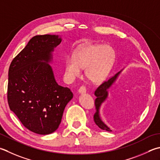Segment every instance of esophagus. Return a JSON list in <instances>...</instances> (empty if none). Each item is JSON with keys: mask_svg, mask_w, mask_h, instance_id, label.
<instances>
[{"mask_svg": "<svg viewBox=\"0 0 160 160\" xmlns=\"http://www.w3.org/2000/svg\"><path fill=\"white\" fill-rule=\"evenodd\" d=\"M86 92H87V89L84 86L80 87L79 89H78V92H79V93H86Z\"/></svg>", "mask_w": 160, "mask_h": 160, "instance_id": "34e87169", "label": "esophagus"}]
</instances>
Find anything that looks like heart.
Instances as JSON below:
<instances>
[{
    "label": "heart",
    "instance_id": "heart-1",
    "mask_svg": "<svg viewBox=\"0 0 160 160\" xmlns=\"http://www.w3.org/2000/svg\"><path fill=\"white\" fill-rule=\"evenodd\" d=\"M116 60V52L112 46L89 44L75 51L64 64V75L68 82H72L85 68V76L94 83L105 81L110 73Z\"/></svg>",
    "mask_w": 160,
    "mask_h": 160
}]
</instances>
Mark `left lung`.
<instances>
[{"mask_svg": "<svg viewBox=\"0 0 160 160\" xmlns=\"http://www.w3.org/2000/svg\"><path fill=\"white\" fill-rule=\"evenodd\" d=\"M122 71L123 70L118 72L114 76L112 77L111 78H109L108 80L105 81V82L101 84V85L96 89L94 93L95 96H96V98L95 100V106L96 111V113L94 114V116H93V119H94L95 123L101 128V129L108 131V132H112V130L102 121L101 117V115H100V108H101L102 103L104 102L105 100L108 98V89L110 88L112 84L116 82V80H117Z\"/></svg>", "mask_w": 160, "mask_h": 160, "instance_id": "1", "label": "left lung"}]
</instances>
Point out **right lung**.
Returning a JSON list of instances; mask_svg holds the SVG:
<instances>
[{
    "label": "right lung",
    "mask_w": 160,
    "mask_h": 160,
    "mask_svg": "<svg viewBox=\"0 0 160 160\" xmlns=\"http://www.w3.org/2000/svg\"><path fill=\"white\" fill-rule=\"evenodd\" d=\"M62 40L55 34L34 36L9 66V107L27 129L39 134L58 129L66 105L73 98L68 87L56 82L49 64Z\"/></svg>",
    "instance_id": "right-lung-1"
}]
</instances>
